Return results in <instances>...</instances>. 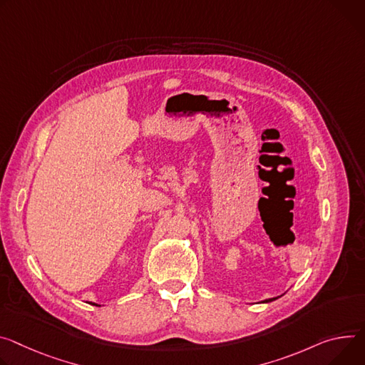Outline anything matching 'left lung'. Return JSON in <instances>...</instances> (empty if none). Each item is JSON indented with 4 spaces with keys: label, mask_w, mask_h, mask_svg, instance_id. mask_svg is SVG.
Returning a JSON list of instances; mask_svg holds the SVG:
<instances>
[{
    "label": "left lung",
    "mask_w": 365,
    "mask_h": 365,
    "mask_svg": "<svg viewBox=\"0 0 365 365\" xmlns=\"http://www.w3.org/2000/svg\"><path fill=\"white\" fill-rule=\"evenodd\" d=\"M274 300H277V297L275 298H268V300H264L263 303H269V302H274Z\"/></svg>",
    "instance_id": "1"
}]
</instances>
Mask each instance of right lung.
Masks as SVG:
<instances>
[{
  "label": "right lung",
  "instance_id": "add662e5",
  "mask_svg": "<svg viewBox=\"0 0 365 365\" xmlns=\"http://www.w3.org/2000/svg\"><path fill=\"white\" fill-rule=\"evenodd\" d=\"M91 304H93V306H97V304H94V303H91Z\"/></svg>",
  "mask_w": 365,
  "mask_h": 365
}]
</instances>
